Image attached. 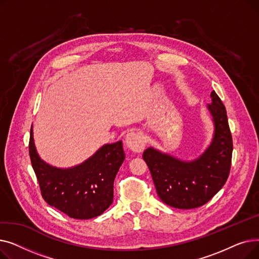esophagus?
<instances>
[{
	"label": "esophagus",
	"instance_id": "1",
	"mask_svg": "<svg viewBox=\"0 0 259 259\" xmlns=\"http://www.w3.org/2000/svg\"><path fill=\"white\" fill-rule=\"evenodd\" d=\"M126 144L134 152H142L145 147V138L141 132H130L126 135Z\"/></svg>",
	"mask_w": 259,
	"mask_h": 259
}]
</instances>
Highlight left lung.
I'll return each instance as SVG.
<instances>
[{"mask_svg": "<svg viewBox=\"0 0 259 259\" xmlns=\"http://www.w3.org/2000/svg\"><path fill=\"white\" fill-rule=\"evenodd\" d=\"M208 104L214 122L213 140L205 152L185 161L150 147L143 158L151 172L159 198L178 209H194L207 203L226 184L231 168L233 143L226 108L220 97L211 92Z\"/></svg>", "mask_w": 259, "mask_h": 259, "instance_id": "left-lung-1", "label": "left lung"}]
</instances>
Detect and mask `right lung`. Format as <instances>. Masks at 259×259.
<instances>
[{
    "label": "right lung",
    "mask_w": 259,
    "mask_h": 259,
    "mask_svg": "<svg viewBox=\"0 0 259 259\" xmlns=\"http://www.w3.org/2000/svg\"><path fill=\"white\" fill-rule=\"evenodd\" d=\"M29 155L40 193L51 207L75 220L93 219L110 207L114 179L125 159L121 141L104 145L80 165L61 169L38 156L31 127Z\"/></svg>",
    "instance_id": "right-lung-1"
}]
</instances>
